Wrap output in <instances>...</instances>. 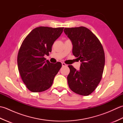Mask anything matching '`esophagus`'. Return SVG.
<instances>
[{"label":"esophagus","mask_w":123,"mask_h":123,"mask_svg":"<svg viewBox=\"0 0 123 123\" xmlns=\"http://www.w3.org/2000/svg\"><path fill=\"white\" fill-rule=\"evenodd\" d=\"M62 67H67V65L66 63H63V62H62Z\"/></svg>","instance_id":"34e87169"}]
</instances>
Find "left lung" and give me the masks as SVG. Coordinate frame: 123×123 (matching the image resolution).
<instances>
[{"label":"left lung","mask_w":123,"mask_h":123,"mask_svg":"<svg viewBox=\"0 0 123 123\" xmlns=\"http://www.w3.org/2000/svg\"><path fill=\"white\" fill-rule=\"evenodd\" d=\"M64 32L71 40L72 53L81 62L79 70L69 66L67 80L72 91L88 96L96 89L103 75L105 57L100 41L85 27L65 28Z\"/></svg>","instance_id":"obj_1"}]
</instances>
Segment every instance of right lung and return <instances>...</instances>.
Listing matches in <instances>:
<instances>
[{
	"instance_id": "right-lung-1",
	"label": "right lung",
	"mask_w": 123,
	"mask_h": 123,
	"mask_svg": "<svg viewBox=\"0 0 123 123\" xmlns=\"http://www.w3.org/2000/svg\"><path fill=\"white\" fill-rule=\"evenodd\" d=\"M63 28L36 27L23 42L17 56L18 68L23 82L32 92H42L50 88L62 67L59 62L54 64L46 61L44 56L52 51Z\"/></svg>"
}]
</instances>
